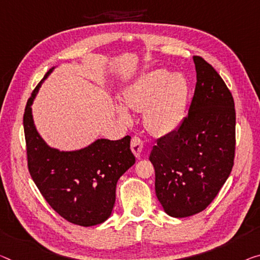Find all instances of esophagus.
I'll return each instance as SVG.
<instances>
[{
  "instance_id": "obj_1",
  "label": "esophagus",
  "mask_w": 260,
  "mask_h": 260,
  "mask_svg": "<svg viewBox=\"0 0 260 260\" xmlns=\"http://www.w3.org/2000/svg\"><path fill=\"white\" fill-rule=\"evenodd\" d=\"M131 151L136 155V158H141L143 151V141L139 137H134L131 139Z\"/></svg>"
}]
</instances>
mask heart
Segmentation results:
<instances>
[{
    "label": "heart",
    "instance_id": "b5f03b06",
    "mask_svg": "<svg viewBox=\"0 0 260 260\" xmlns=\"http://www.w3.org/2000/svg\"><path fill=\"white\" fill-rule=\"evenodd\" d=\"M189 98V83L182 74L159 69L144 73L125 89L123 100L134 110H145V123L155 135L174 131L185 118ZM119 115L129 121L130 115L121 108Z\"/></svg>",
    "mask_w": 260,
    "mask_h": 260
}]
</instances>
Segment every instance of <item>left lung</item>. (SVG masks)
I'll return each mask as SVG.
<instances>
[{
    "label": "left lung",
    "instance_id": "8db88e82",
    "mask_svg": "<svg viewBox=\"0 0 260 260\" xmlns=\"http://www.w3.org/2000/svg\"><path fill=\"white\" fill-rule=\"evenodd\" d=\"M197 85L188 115L177 130L157 141L150 154L155 194L172 217L205 210L234 166L236 111L234 98L205 59L193 57Z\"/></svg>",
    "mask_w": 260,
    "mask_h": 260
}]
</instances>
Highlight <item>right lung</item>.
Wrapping results in <instances>:
<instances>
[{
	"instance_id": "add662e5",
	"label": "right lung",
	"mask_w": 260,
	"mask_h": 260,
	"mask_svg": "<svg viewBox=\"0 0 260 260\" xmlns=\"http://www.w3.org/2000/svg\"><path fill=\"white\" fill-rule=\"evenodd\" d=\"M53 69L36 87L24 111L27 167L52 209L73 224L96 225L111 215L118 179L136 161L130 150L131 137L98 139L77 151H59L47 145L36 129L31 106Z\"/></svg>"
}]
</instances>
